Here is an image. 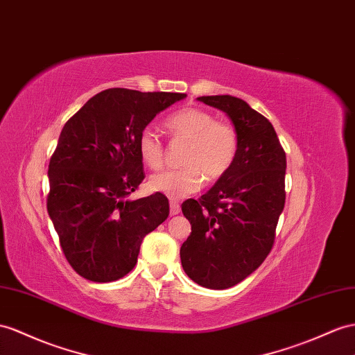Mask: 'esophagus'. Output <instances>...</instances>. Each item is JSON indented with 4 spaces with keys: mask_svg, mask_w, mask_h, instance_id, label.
<instances>
[{
    "mask_svg": "<svg viewBox=\"0 0 355 355\" xmlns=\"http://www.w3.org/2000/svg\"><path fill=\"white\" fill-rule=\"evenodd\" d=\"M180 211H181L180 204H178L177 201H171V202H169V213H171V216H175V214H178Z\"/></svg>",
    "mask_w": 355,
    "mask_h": 355,
    "instance_id": "esophagus-1",
    "label": "esophagus"
}]
</instances>
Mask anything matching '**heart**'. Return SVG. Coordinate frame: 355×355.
Masks as SVG:
<instances>
[{"label": "heart", "mask_w": 355, "mask_h": 355, "mask_svg": "<svg viewBox=\"0 0 355 355\" xmlns=\"http://www.w3.org/2000/svg\"><path fill=\"white\" fill-rule=\"evenodd\" d=\"M165 127L172 139L187 142L181 157L184 168L151 177L148 184L153 192L177 201L196 193L202 187L204 178L220 180L234 165L239 151V135L231 124L216 121V116L208 111L184 107L172 114ZM138 153L150 169L157 171L165 163V147L150 127L139 133Z\"/></svg>", "instance_id": "b5f03b06"}]
</instances>
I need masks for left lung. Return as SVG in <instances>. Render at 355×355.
Listing matches in <instances>:
<instances>
[{"label": "left lung", "mask_w": 355, "mask_h": 355, "mask_svg": "<svg viewBox=\"0 0 355 355\" xmlns=\"http://www.w3.org/2000/svg\"><path fill=\"white\" fill-rule=\"evenodd\" d=\"M220 109L239 135V151L225 177L181 210L192 232L180 249L181 266L198 285L226 289L255 271L275 243L285 207L286 156L275 127L234 96H202Z\"/></svg>", "instance_id": "1"}]
</instances>
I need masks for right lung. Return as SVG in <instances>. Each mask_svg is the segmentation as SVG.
I'll list each match as a JSON object with an SVG mask.
<instances>
[{
	"label": "right lung",
	"instance_id": "right-lung-1",
	"mask_svg": "<svg viewBox=\"0 0 355 355\" xmlns=\"http://www.w3.org/2000/svg\"><path fill=\"white\" fill-rule=\"evenodd\" d=\"M181 93L109 88L64 124L49 162L48 213L61 249L91 282L124 277L144 237L169 216L168 198L129 199L145 177L139 133Z\"/></svg>",
	"mask_w": 355,
	"mask_h": 355
}]
</instances>
